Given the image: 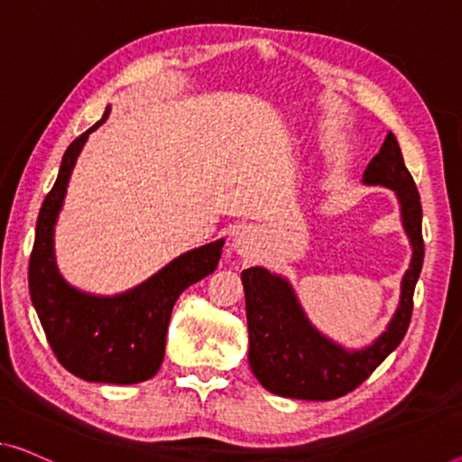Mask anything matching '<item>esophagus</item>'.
<instances>
[{"instance_id": "34e87169", "label": "esophagus", "mask_w": 462, "mask_h": 462, "mask_svg": "<svg viewBox=\"0 0 462 462\" xmlns=\"http://www.w3.org/2000/svg\"><path fill=\"white\" fill-rule=\"evenodd\" d=\"M234 249L240 254V257L251 259L259 251V232L254 228H243L236 238H234Z\"/></svg>"}]
</instances>
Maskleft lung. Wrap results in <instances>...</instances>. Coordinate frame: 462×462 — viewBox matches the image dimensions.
<instances>
[{
    "label": "left lung",
    "instance_id": "8db88e82",
    "mask_svg": "<svg viewBox=\"0 0 462 462\" xmlns=\"http://www.w3.org/2000/svg\"><path fill=\"white\" fill-rule=\"evenodd\" d=\"M365 184H382L401 201L402 226L412 246V259L402 278L401 305L388 329L361 350H346L319 334L282 275L263 267L243 272L249 323V363L265 390L299 401H334L367 380L407 334L412 315V294L423 267L421 197L404 165L396 136L388 133L380 153L363 174Z\"/></svg>",
    "mask_w": 462,
    "mask_h": 462
}]
</instances>
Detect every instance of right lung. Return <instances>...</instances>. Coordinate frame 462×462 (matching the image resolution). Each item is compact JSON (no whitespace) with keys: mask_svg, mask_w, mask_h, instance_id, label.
<instances>
[{"mask_svg":"<svg viewBox=\"0 0 462 462\" xmlns=\"http://www.w3.org/2000/svg\"><path fill=\"white\" fill-rule=\"evenodd\" d=\"M107 116L109 107L97 124L70 143L61 157L58 180L37 217L29 291L47 342L61 367L87 382L126 385L149 380L160 371L174 302L184 288L213 273L222 257L224 238L180 254L147 282L116 297L80 292L61 278L53 257V226L77 157L88 134Z\"/></svg>","mask_w":462,"mask_h":462,"instance_id":"add662e5","label":"right lung"}]
</instances>
